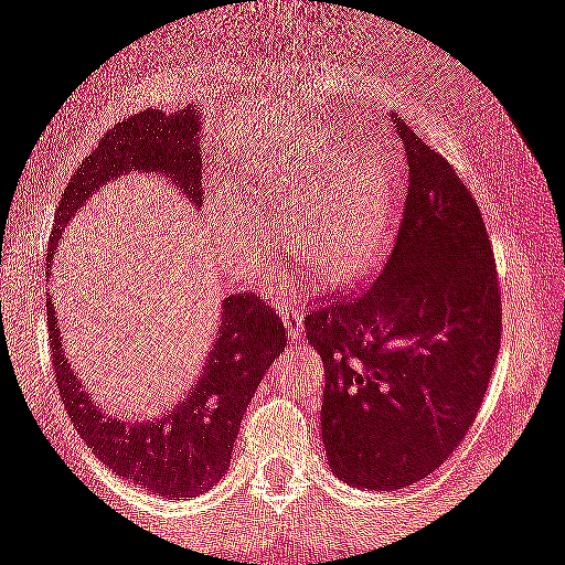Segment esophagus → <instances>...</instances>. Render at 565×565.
Segmentation results:
<instances>
[{"mask_svg": "<svg viewBox=\"0 0 565 565\" xmlns=\"http://www.w3.org/2000/svg\"><path fill=\"white\" fill-rule=\"evenodd\" d=\"M279 310L286 313L288 341H299V338H302V313H299L297 302H294V299H282V302H279Z\"/></svg>", "mask_w": 565, "mask_h": 565, "instance_id": "34e87169", "label": "esophagus"}]
</instances>
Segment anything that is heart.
<instances>
[{"label": "heart", "mask_w": 565, "mask_h": 565, "mask_svg": "<svg viewBox=\"0 0 565 565\" xmlns=\"http://www.w3.org/2000/svg\"><path fill=\"white\" fill-rule=\"evenodd\" d=\"M257 177L255 171H249ZM241 193L224 191L213 202L216 244L235 271L249 277L266 263L268 213ZM394 211V188L383 163L369 154L349 160L343 169L310 188L288 213L286 244L313 274L330 277L358 268L380 244Z\"/></svg>", "instance_id": "b5f03b06"}]
</instances>
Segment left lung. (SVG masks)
Returning <instances> with one entry per match:
<instances>
[{
    "mask_svg": "<svg viewBox=\"0 0 565 565\" xmlns=\"http://www.w3.org/2000/svg\"><path fill=\"white\" fill-rule=\"evenodd\" d=\"M394 127L411 171L394 252L369 286L305 319L327 372V463L360 491L413 486L455 452L502 335L480 207L447 160L405 121Z\"/></svg>",
    "mask_w": 565,
    "mask_h": 565,
    "instance_id": "obj_1",
    "label": "left lung"
}]
</instances>
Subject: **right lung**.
Instances as JSON below:
<instances>
[{
	"instance_id": "1",
	"label": "right lung",
	"mask_w": 565,
	"mask_h": 565,
	"mask_svg": "<svg viewBox=\"0 0 565 565\" xmlns=\"http://www.w3.org/2000/svg\"><path fill=\"white\" fill-rule=\"evenodd\" d=\"M199 107L169 116L147 110L118 125L116 132L121 130L125 136L121 154L102 150L105 154L99 169L90 166L85 174L79 169L63 193L52 233L50 263L66 233V224L77 216L85 199L94 196V191H99V185H105L110 177H121L127 171H160L185 193V202L199 205L202 160L193 147L199 141ZM46 321L57 388L79 438L116 475L127 477L160 499L205 493L213 482L222 480L233 458L241 418L263 374L286 349V327L279 324L277 313L266 308L257 294L227 297L222 302L218 330L205 366L188 383L185 394L158 416L127 418L102 407V402L77 377L66 354L52 297L46 299Z\"/></svg>"
}]
</instances>
